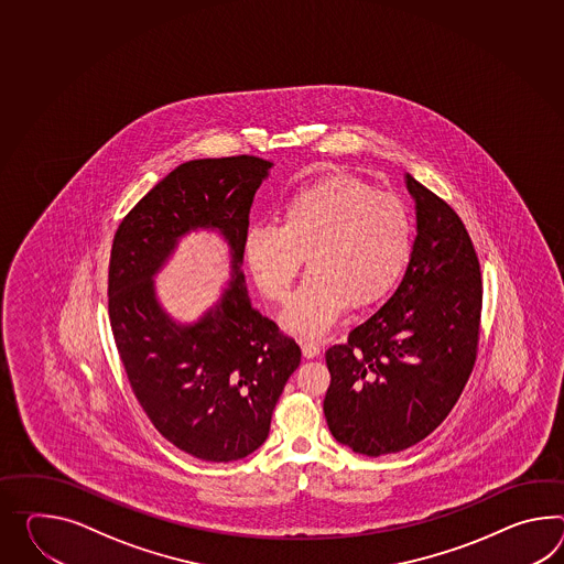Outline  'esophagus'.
<instances>
[{"instance_id":"esophagus-1","label":"esophagus","mask_w":564,"mask_h":564,"mask_svg":"<svg viewBox=\"0 0 564 564\" xmlns=\"http://www.w3.org/2000/svg\"><path fill=\"white\" fill-rule=\"evenodd\" d=\"M302 352L305 358H316L322 352V346L316 340H303Z\"/></svg>"}]
</instances>
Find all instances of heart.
Segmentation results:
<instances>
[{
	"instance_id": "1",
	"label": "heart",
	"mask_w": 564,
	"mask_h": 564,
	"mask_svg": "<svg viewBox=\"0 0 564 564\" xmlns=\"http://www.w3.org/2000/svg\"><path fill=\"white\" fill-rule=\"evenodd\" d=\"M412 214L391 193L330 175L305 183L281 207V226L247 234V262L262 295L285 303L307 259L312 275L283 312V326L328 330L344 307L365 310L395 285L410 261Z\"/></svg>"
}]
</instances>
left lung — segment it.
<instances>
[{"mask_svg":"<svg viewBox=\"0 0 564 564\" xmlns=\"http://www.w3.org/2000/svg\"><path fill=\"white\" fill-rule=\"evenodd\" d=\"M415 199L412 261L391 300L326 350L332 436L367 456L430 436L460 398L477 360L482 279L460 216L405 175Z\"/></svg>","mask_w":564,"mask_h":564,"instance_id":"left-lung-1","label":"left lung"}]
</instances>
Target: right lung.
<instances>
[{"mask_svg":"<svg viewBox=\"0 0 564 564\" xmlns=\"http://www.w3.org/2000/svg\"><path fill=\"white\" fill-rule=\"evenodd\" d=\"M269 169L248 154L183 163L126 214L111 242L108 316L128 383L163 438L207 463L261 446L302 360L297 343L250 307L240 273L252 197ZM193 227L225 234L235 281L197 325L180 327L158 307L150 276Z\"/></svg>","mask_w":564,"mask_h":564,"instance_id":"1","label":"right lung"}]
</instances>
